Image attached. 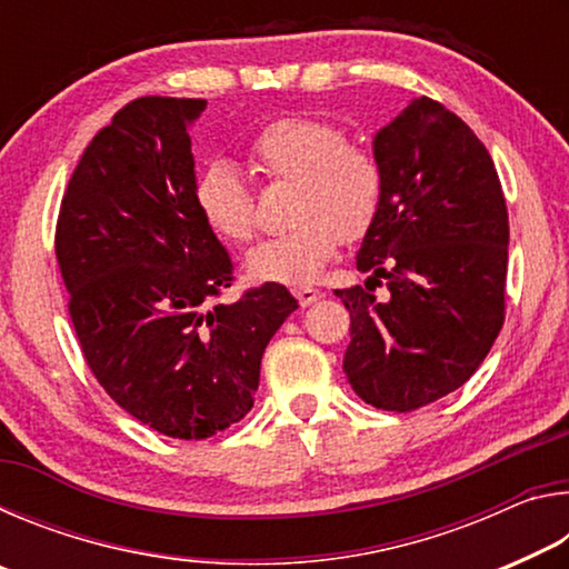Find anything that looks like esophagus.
Here are the masks:
<instances>
[{"mask_svg": "<svg viewBox=\"0 0 569 569\" xmlns=\"http://www.w3.org/2000/svg\"><path fill=\"white\" fill-rule=\"evenodd\" d=\"M293 296L298 298V303H301L303 308L306 306H313L319 298L323 296L319 288H308V286H301V288H293Z\"/></svg>", "mask_w": 569, "mask_h": 569, "instance_id": "1", "label": "esophagus"}]
</instances>
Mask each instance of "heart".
I'll return each instance as SVG.
<instances>
[{"label": "heart", "mask_w": 569, "mask_h": 569, "mask_svg": "<svg viewBox=\"0 0 569 569\" xmlns=\"http://www.w3.org/2000/svg\"><path fill=\"white\" fill-rule=\"evenodd\" d=\"M248 152L268 180L293 182L288 216L296 223L248 250L246 273L253 281L296 288L313 283L343 238L359 240L377 223L387 176L379 158L346 140L336 122L316 114L278 118L250 140ZM192 198L218 238L246 243L256 236V198L228 162L200 170Z\"/></svg>", "instance_id": "heart-1"}]
</instances>
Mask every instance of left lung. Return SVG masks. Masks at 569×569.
Here are the masks:
<instances>
[{"mask_svg":"<svg viewBox=\"0 0 569 569\" xmlns=\"http://www.w3.org/2000/svg\"><path fill=\"white\" fill-rule=\"evenodd\" d=\"M387 192L356 268L339 288L351 313L343 371L371 407L407 413L479 369L505 323L509 220L502 182L465 120L431 98L373 138ZM387 282L390 301L368 293Z\"/></svg>","mask_w":569,"mask_h":569,"instance_id":"1","label":"left lung"}]
</instances>
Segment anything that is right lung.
Wrapping results in <instances>:
<instances>
[{
	"mask_svg": "<svg viewBox=\"0 0 569 569\" xmlns=\"http://www.w3.org/2000/svg\"><path fill=\"white\" fill-rule=\"evenodd\" d=\"M206 100L138 98L84 148L54 253L67 308L110 399L172 439H208L253 407L268 341L298 301L278 283L220 303L233 261L196 208L188 124Z\"/></svg>",
	"mask_w": 569,
	"mask_h": 569,
	"instance_id": "add662e5",
	"label": "right lung"
}]
</instances>
